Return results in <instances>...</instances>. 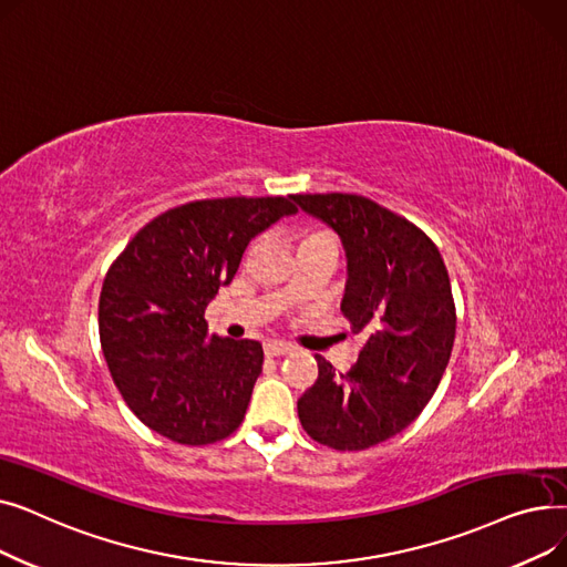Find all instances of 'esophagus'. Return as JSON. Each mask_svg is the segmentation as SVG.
<instances>
[{
  "label": "esophagus",
  "instance_id": "34e87169",
  "mask_svg": "<svg viewBox=\"0 0 567 567\" xmlns=\"http://www.w3.org/2000/svg\"><path fill=\"white\" fill-rule=\"evenodd\" d=\"M293 347L289 342H282V340H271L264 344V353L266 355H285V353H291Z\"/></svg>",
  "mask_w": 567,
  "mask_h": 567
}]
</instances>
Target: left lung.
<instances>
[{
  "label": "left lung",
  "instance_id": "left-lung-1",
  "mask_svg": "<svg viewBox=\"0 0 567 567\" xmlns=\"http://www.w3.org/2000/svg\"><path fill=\"white\" fill-rule=\"evenodd\" d=\"M329 225L347 255L342 315L368 340L349 372L315 355L319 377L299 398L303 430L336 451H365L409 427L451 359L455 303L439 248L377 202L347 195H291Z\"/></svg>",
  "mask_w": 567,
  "mask_h": 567
}]
</instances>
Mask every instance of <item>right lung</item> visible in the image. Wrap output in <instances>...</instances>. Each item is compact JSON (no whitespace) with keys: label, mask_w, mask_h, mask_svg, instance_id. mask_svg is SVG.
<instances>
[{"label":"right lung","mask_w":567,"mask_h":567,"mask_svg":"<svg viewBox=\"0 0 567 567\" xmlns=\"http://www.w3.org/2000/svg\"><path fill=\"white\" fill-rule=\"evenodd\" d=\"M289 199L223 197L169 208L110 266L99 301L103 355L131 411L161 436L206 445L244 423L261 344L208 338L204 310L231 282L252 238L296 214Z\"/></svg>","instance_id":"obj_1"}]
</instances>
